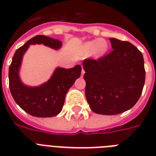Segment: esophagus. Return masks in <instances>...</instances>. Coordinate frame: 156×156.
<instances>
[{"mask_svg":"<svg viewBox=\"0 0 156 156\" xmlns=\"http://www.w3.org/2000/svg\"><path fill=\"white\" fill-rule=\"evenodd\" d=\"M84 73H85V71H84V69H82V75H83V74H84Z\"/></svg>","mask_w":156,"mask_h":156,"instance_id":"obj_1","label":"esophagus"}]
</instances>
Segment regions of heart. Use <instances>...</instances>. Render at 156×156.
<instances>
[{
    "label": "heart",
    "mask_w": 156,
    "mask_h": 156,
    "mask_svg": "<svg viewBox=\"0 0 156 156\" xmlns=\"http://www.w3.org/2000/svg\"><path fill=\"white\" fill-rule=\"evenodd\" d=\"M108 44L104 40H94L85 44L83 47V52L85 55H90L95 49V53L101 56L107 52L108 50Z\"/></svg>",
    "instance_id": "heart-1"
}]
</instances>
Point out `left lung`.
I'll use <instances>...</instances> for the list:
<instances>
[{"label": "left lung", "instance_id": "8db88e82", "mask_svg": "<svg viewBox=\"0 0 156 156\" xmlns=\"http://www.w3.org/2000/svg\"><path fill=\"white\" fill-rule=\"evenodd\" d=\"M112 51L96 59H85V94L90 109L116 115L134 106L143 92L146 71L142 52L128 41L110 39Z\"/></svg>", "mask_w": 156, "mask_h": 156}]
</instances>
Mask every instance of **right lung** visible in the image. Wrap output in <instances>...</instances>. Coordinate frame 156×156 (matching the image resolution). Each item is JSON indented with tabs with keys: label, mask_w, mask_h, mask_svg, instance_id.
<instances>
[{
	"label": "right lung",
	"mask_w": 156,
	"mask_h": 156,
	"mask_svg": "<svg viewBox=\"0 0 156 156\" xmlns=\"http://www.w3.org/2000/svg\"><path fill=\"white\" fill-rule=\"evenodd\" d=\"M40 44L58 49L62 43L44 35H36L16 50L9 69V90L15 102L25 112L37 117H51L60 113L69 89L81 75L82 67L57 68L47 83L36 87H29L21 82L18 71L23 54L30 44Z\"/></svg>",
	"instance_id": "obj_1"
}]
</instances>
